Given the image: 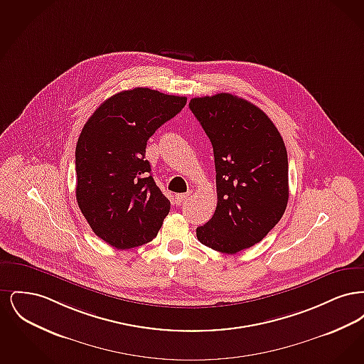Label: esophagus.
<instances>
[{
  "label": "esophagus",
  "instance_id": "obj_1",
  "mask_svg": "<svg viewBox=\"0 0 364 364\" xmlns=\"http://www.w3.org/2000/svg\"><path fill=\"white\" fill-rule=\"evenodd\" d=\"M188 196H190V193H177L176 200H177V203H183L188 199Z\"/></svg>",
  "mask_w": 364,
  "mask_h": 364
}]
</instances>
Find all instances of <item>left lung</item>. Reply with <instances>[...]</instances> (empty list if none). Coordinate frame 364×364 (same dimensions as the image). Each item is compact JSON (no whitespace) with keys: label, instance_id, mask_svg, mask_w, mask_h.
I'll list each match as a JSON object with an SVG mask.
<instances>
[{"label":"left lung","instance_id":"1","mask_svg":"<svg viewBox=\"0 0 364 364\" xmlns=\"http://www.w3.org/2000/svg\"><path fill=\"white\" fill-rule=\"evenodd\" d=\"M190 109L213 144L218 199L196 236L215 251L236 254L259 242L287 208V149L266 113L236 95L192 98Z\"/></svg>","mask_w":364,"mask_h":364}]
</instances>
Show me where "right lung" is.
<instances>
[{
    "label": "right lung",
    "instance_id": "1",
    "mask_svg": "<svg viewBox=\"0 0 364 364\" xmlns=\"http://www.w3.org/2000/svg\"><path fill=\"white\" fill-rule=\"evenodd\" d=\"M187 104L147 87L114 94L76 144V200L94 233L117 250L151 242L171 210L146 156L147 140Z\"/></svg>",
    "mask_w": 364,
    "mask_h": 364
}]
</instances>
